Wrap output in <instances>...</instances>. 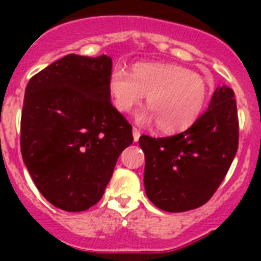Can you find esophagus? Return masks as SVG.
<instances>
[{"mask_svg": "<svg viewBox=\"0 0 261 261\" xmlns=\"http://www.w3.org/2000/svg\"><path fill=\"white\" fill-rule=\"evenodd\" d=\"M140 136H141L140 130H138L137 128H133V140H135V142L138 141V138H140Z\"/></svg>", "mask_w": 261, "mask_h": 261, "instance_id": "1", "label": "esophagus"}]
</instances>
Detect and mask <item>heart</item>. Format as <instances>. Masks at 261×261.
Returning <instances> with one entry per match:
<instances>
[{"instance_id":"obj_1","label":"heart","mask_w":261,"mask_h":261,"mask_svg":"<svg viewBox=\"0 0 261 261\" xmlns=\"http://www.w3.org/2000/svg\"><path fill=\"white\" fill-rule=\"evenodd\" d=\"M108 91L120 112H130L147 94L150 108L137 114V121H156L166 133L186 130L196 123L208 99V85L200 74L175 64L138 62L132 73L115 66L108 77Z\"/></svg>"}]
</instances>
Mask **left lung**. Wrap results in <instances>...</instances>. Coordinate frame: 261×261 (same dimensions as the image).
<instances>
[{"mask_svg":"<svg viewBox=\"0 0 261 261\" xmlns=\"http://www.w3.org/2000/svg\"><path fill=\"white\" fill-rule=\"evenodd\" d=\"M238 144L234 91L223 85L216 89L208 110L187 130L168 137H140L149 200L171 213L208 202L229 171Z\"/></svg>","mask_w":261,"mask_h":261,"instance_id":"left-lung-1","label":"left lung"}]
</instances>
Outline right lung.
Wrapping results in <instances>:
<instances>
[{
  "mask_svg": "<svg viewBox=\"0 0 261 261\" xmlns=\"http://www.w3.org/2000/svg\"><path fill=\"white\" fill-rule=\"evenodd\" d=\"M111 57L68 55L31 77L20 151L32 180L56 208L84 212L102 199L132 125L111 103Z\"/></svg>",
  "mask_w": 261,
  "mask_h": 261,
  "instance_id": "obj_1",
  "label": "right lung"
}]
</instances>
